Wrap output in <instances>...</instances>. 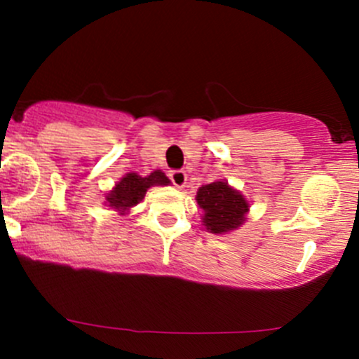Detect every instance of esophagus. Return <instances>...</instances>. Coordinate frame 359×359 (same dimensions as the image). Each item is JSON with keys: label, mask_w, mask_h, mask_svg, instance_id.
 Listing matches in <instances>:
<instances>
[{"label": "esophagus", "mask_w": 359, "mask_h": 359, "mask_svg": "<svg viewBox=\"0 0 359 359\" xmlns=\"http://www.w3.org/2000/svg\"><path fill=\"white\" fill-rule=\"evenodd\" d=\"M170 180H172V184L175 187H184L186 186V180H187V175L184 170H172V172L168 173Z\"/></svg>", "instance_id": "1"}]
</instances>
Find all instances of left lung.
Returning <instances> with one entry per match:
<instances>
[{
	"label": "left lung",
	"mask_w": 359,
	"mask_h": 359,
	"mask_svg": "<svg viewBox=\"0 0 359 359\" xmlns=\"http://www.w3.org/2000/svg\"><path fill=\"white\" fill-rule=\"evenodd\" d=\"M196 201L203 208V226L213 234H222L236 229L245 220L248 203L238 191L231 189L227 182H212L198 189Z\"/></svg>",
	"instance_id": "left-lung-1"
}]
</instances>
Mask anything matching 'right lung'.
Returning <instances> with one entry per match:
<instances>
[{"label": "right lung", "instance_id": "1", "mask_svg": "<svg viewBox=\"0 0 359 359\" xmlns=\"http://www.w3.org/2000/svg\"><path fill=\"white\" fill-rule=\"evenodd\" d=\"M168 177L163 172H159V170L147 177H140L137 173H128V175H125L116 184V187L107 194L106 200L112 208L119 210V212H125V210L132 208L137 203L142 201L144 196H146V191L151 186H168Z\"/></svg>", "mask_w": 359, "mask_h": 359}]
</instances>
